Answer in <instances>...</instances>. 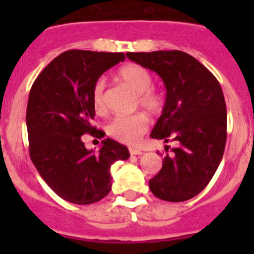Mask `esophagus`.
<instances>
[{
    "label": "esophagus",
    "mask_w": 254,
    "mask_h": 254,
    "mask_svg": "<svg viewBox=\"0 0 254 254\" xmlns=\"http://www.w3.org/2000/svg\"><path fill=\"white\" fill-rule=\"evenodd\" d=\"M129 154L131 155H142V151L138 149H133V147H132V149H129Z\"/></svg>",
    "instance_id": "esophagus-1"
}]
</instances>
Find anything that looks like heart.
Masks as SVG:
<instances>
[{"mask_svg":"<svg viewBox=\"0 0 254 254\" xmlns=\"http://www.w3.org/2000/svg\"><path fill=\"white\" fill-rule=\"evenodd\" d=\"M121 84L137 94V104L149 113H159L163 108V98L152 89V75L149 69L137 64H127L117 72ZM105 84L98 80L93 87V105L95 112L105 111ZM149 129V118L142 113L114 117L107 126V133L114 140L136 145Z\"/></svg>","mask_w":254,"mask_h":254,"instance_id":"1","label":"heart"}]
</instances>
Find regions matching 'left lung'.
<instances>
[{"label":"left lung","mask_w":254,"mask_h":254,"mask_svg":"<svg viewBox=\"0 0 254 254\" xmlns=\"http://www.w3.org/2000/svg\"><path fill=\"white\" fill-rule=\"evenodd\" d=\"M127 57L155 71L167 89L163 113L150 136L179 143L165 155L160 172L150 179V190L164 201H187L208 185L223 159L226 105L221 86L186 52H128Z\"/></svg>","instance_id":"left-lung-1"}]
</instances>
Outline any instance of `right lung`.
<instances>
[{"instance_id": "obj_1", "label": "right lung", "mask_w": 254, "mask_h": 254, "mask_svg": "<svg viewBox=\"0 0 254 254\" xmlns=\"http://www.w3.org/2000/svg\"><path fill=\"white\" fill-rule=\"evenodd\" d=\"M125 58L123 53L71 49L52 61L30 89V159L47 185L68 202L90 205L104 198L112 190V164L129 158L128 149L112 138L103 140L96 152L81 140L85 133L105 134L90 125L95 117L93 87Z\"/></svg>"}]
</instances>
